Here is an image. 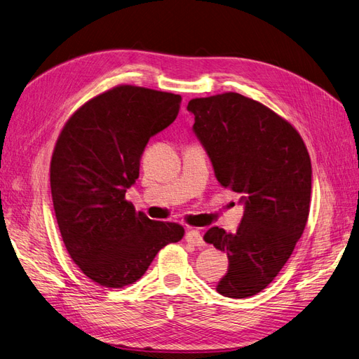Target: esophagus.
I'll list each match as a JSON object with an SVG mask.
<instances>
[{
	"mask_svg": "<svg viewBox=\"0 0 359 359\" xmlns=\"http://www.w3.org/2000/svg\"><path fill=\"white\" fill-rule=\"evenodd\" d=\"M186 241L187 243H191L194 245L198 247H203L205 243H203V238H202V233L198 231V229H191L186 233Z\"/></svg>",
	"mask_w": 359,
	"mask_h": 359,
	"instance_id": "obj_1",
	"label": "esophagus"
}]
</instances>
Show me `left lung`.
<instances>
[{
	"instance_id": "8db88e82",
	"label": "left lung",
	"mask_w": 359,
	"mask_h": 359,
	"mask_svg": "<svg viewBox=\"0 0 359 359\" xmlns=\"http://www.w3.org/2000/svg\"><path fill=\"white\" fill-rule=\"evenodd\" d=\"M187 111L217 181L245 202L236 232L214 226L203 235L229 259L217 292L253 297L277 277L306 229L311 201L307 147L283 116L238 93L191 99Z\"/></svg>"
}]
</instances>
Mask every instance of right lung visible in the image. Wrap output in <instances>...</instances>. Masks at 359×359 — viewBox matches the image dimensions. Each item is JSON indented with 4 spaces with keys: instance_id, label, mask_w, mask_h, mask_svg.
I'll return each mask as SVG.
<instances>
[{
    "instance_id": "right-lung-1",
    "label": "right lung",
    "mask_w": 359,
    "mask_h": 359,
    "mask_svg": "<svg viewBox=\"0 0 359 359\" xmlns=\"http://www.w3.org/2000/svg\"><path fill=\"white\" fill-rule=\"evenodd\" d=\"M181 95L116 85L64 124L50 158L55 217L73 262L104 287L133 285L184 227L136 211L126 190L139 178L151 136L175 121Z\"/></svg>"
}]
</instances>
